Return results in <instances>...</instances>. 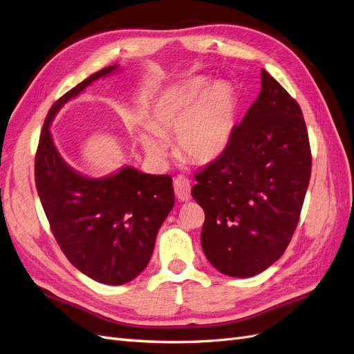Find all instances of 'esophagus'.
I'll return each mask as SVG.
<instances>
[{
    "mask_svg": "<svg viewBox=\"0 0 354 354\" xmlns=\"http://www.w3.org/2000/svg\"><path fill=\"white\" fill-rule=\"evenodd\" d=\"M174 188L180 202H188L192 198V185H189V180L185 176H178L174 180Z\"/></svg>",
    "mask_w": 354,
    "mask_h": 354,
    "instance_id": "34e87169",
    "label": "esophagus"
}]
</instances>
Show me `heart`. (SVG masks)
<instances>
[{"label": "heart", "mask_w": 354, "mask_h": 354, "mask_svg": "<svg viewBox=\"0 0 354 354\" xmlns=\"http://www.w3.org/2000/svg\"><path fill=\"white\" fill-rule=\"evenodd\" d=\"M238 112V100L227 82L197 76L167 88L156 98L151 121L139 133L153 158L167 152L165 136L176 133V149L184 158L206 165L229 148Z\"/></svg>", "instance_id": "b5f03b06"}]
</instances>
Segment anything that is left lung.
<instances>
[{"mask_svg":"<svg viewBox=\"0 0 354 354\" xmlns=\"http://www.w3.org/2000/svg\"><path fill=\"white\" fill-rule=\"evenodd\" d=\"M311 176V149L301 107L261 70V91L229 148L194 175L203 207L202 248L221 274L254 277L284 254Z\"/></svg>","mask_w":354,"mask_h":354,"instance_id":"obj_1","label":"left lung"}]
</instances>
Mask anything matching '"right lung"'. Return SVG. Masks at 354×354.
<instances>
[{
    "mask_svg": "<svg viewBox=\"0 0 354 354\" xmlns=\"http://www.w3.org/2000/svg\"><path fill=\"white\" fill-rule=\"evenodd\" d=\"M116 68L91 75L50 107L35 153V187L59 248L82 274L109 286L129 283L149 263L175 205L171 178L131 166L97 179L80 175L59 156L49 127L68 100Z\"/></svg>",
    "mask_w": 354,
    "mask_h": 354,
    "instance_id": "add662e5",
    "label": "right lung"
}]
</instances>
